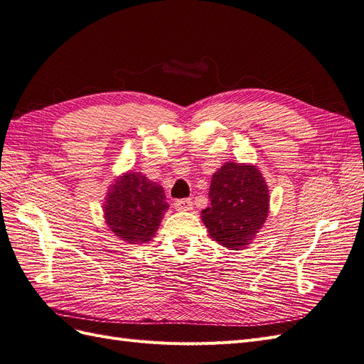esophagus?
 <instances>
[{"instance_id": "obj_1", "label": "esophagus", "mask_w": 364, "mask_h": 364, "mask_svg": "<svg viewBox=\"0 0 364 364\" xmlns=\"http://www.w3.org/2000/svg\"><path fill=\"white\" fill-rule=\"evenodd\" d=\"M174 208L178 209V211H190V209H193V200L191 199H179L174 202Z\"/></svg>"}]
</instances>
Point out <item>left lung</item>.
<instances>
[{"label": "left lung", "instance_id": "obj_1", "mask_svg": "<svg viewBox=\"0 0 364 364\" xmlns=\"http://www.w3.org/2000/svg\"><path fill=\"white\" fill-rule=\"evenodd\" d=\"M202 222L209 235L228 249L250 245L269 215V188L255 165L226 162L209 186Z\"/></svg>", "mask_w": 364, "mask_h": 364}]
</instances>
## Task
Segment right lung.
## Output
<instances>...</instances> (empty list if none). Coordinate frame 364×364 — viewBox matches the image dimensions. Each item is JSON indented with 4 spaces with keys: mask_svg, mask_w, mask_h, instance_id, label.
<instances>
[{
    "mask_svg": "<svg viewBox=\"0 0 364 364\" xmlns=\"http://www.w3.org/2000/svg\"><path fill=\"white\" fill-rule=\"evenodd\" d=\"M106 196L105 220L119 240L141 245L155 237L168 209L161 185L139 171H129L119 176Z\"/></svg>",
    "mask_w": 364,
    "mask_h": 364,
    "instance_id": "1",
    "label": "right lung"
}]
</instances>
